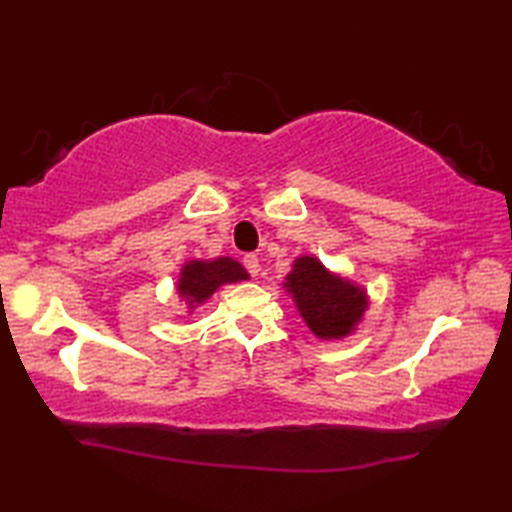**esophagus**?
<instances>
[{"label":"esophagus","instance_id":"esophagus-1","mask_svg":"<svg viewBox=\"0 0 512 512\" xmlns=\"http://www.w3.org/2000/svg\"><path fill=\"white\" fill-rule=\"evenodd\" d=\"M244 266H246V270L253 277H257L259 275V270H262V266H259V259H257V255H246L244 257Z\"/></svg>","mask_w":512,"mask_h":512}]
</instances>
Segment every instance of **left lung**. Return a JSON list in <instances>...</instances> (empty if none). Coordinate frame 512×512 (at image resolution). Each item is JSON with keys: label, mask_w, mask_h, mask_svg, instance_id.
Here are the masks:
<instances>
[{"label": "left lung", "mask_w": 512, "mask_h": 512, "mask_svg": "<svg viewBox=\"0 0 512 512\" xmlns=\"http://www.w3.org/2000/svg\"><path fill=\"white\" fill-rule=\"evenodd\" d=\"M284 288L310 332L321 341H339L350 336L369 308L363 286L332 273L314 255L295 259Z\"/></svg>", "instance_id": "8db88e82"}]
</instances>
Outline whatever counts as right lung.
I'll use <instances>...</instances> for the list:
<instances>
[{
  "instance_id": "1",
  "label": "right lung",
  "mask_w": 512,
  "mask_h": 512,
  "mask_svg": "<svg viewBox=\"0 0 512 512\" xmlns=\"http://www.w3.org/2000/svg\"><path fill=\"white\" fill-rule=\"evenodd\" d=\"M246 279H250L246 268L235 262L233 257L191 259V262H184L180 268L176 290L178 297L187 303V310L193 312L202 303L209 301L217 288Z\"/></svg>"
}]
</instances>
